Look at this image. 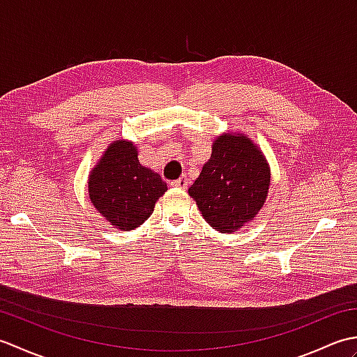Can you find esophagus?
<instances>
[{
  "label": "esophagus",
  "mask_w": 357,
  "mask_h": 357,
  "mask_svg": "<svg viewBox=\"0 0 357 357\" xmlns=\"http://www.w3.org/2000/svg\"><path fill=\"white\" fill-rule=\"evenodd\" d=\"M172 185H173V187H178V188H187L188 179H187V176H181V178H178L176 181H173Z\"/></svg>",
  "instance_id": "1"
}]
</instances>
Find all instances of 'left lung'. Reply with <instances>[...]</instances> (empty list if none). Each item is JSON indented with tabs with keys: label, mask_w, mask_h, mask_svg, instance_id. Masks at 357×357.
<instances>
[{
	"label": "left lung",
	"mask_w": 357,
	"mask_h": 357,
	"mask_svg": "<svg viewBox=\"0 0 357 357\" xmlns=\"http://www.w3.org/2000/svg\"><path fill=\"white\" fill-rule=\"evenodd\" d=\"M268 184V164L255 144L244 135L225 133L213 142L211 156L188 195L211 227L231 233L257 215Z\"/></svg>",
	"instance_id": "obj_1"
}]
</instances>
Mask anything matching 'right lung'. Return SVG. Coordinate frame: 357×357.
I'll return each mask as SVG.
<instances>
[{
	"label": "right lung",
	"instance_id": "obj_1",
	"mask_svg": "<svg viewBox=\"0 0 357 357\" xmlns=\"http://www.w3.org/2000/svg\"><path fill=\"white\" fill-rule=\"evenodd\" d=\"M165 192L161 176L139 164L136 147L127 141L110 144L89 178L90 201L112 225L124 231L146 221Z\"/></svg>",
	"mask_w": 357,
	"mask_h": 357
}]
</instances>
